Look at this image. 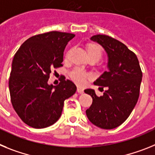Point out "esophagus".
Segmentation results:
<instances>
[{"label": "esophagus", "mask_w": 155, "mask_h": 155, "mask_svg": "<svg viewBox=\"0 0 155 155\" xmlns=\"http://www.w3.org/2000/svg\"><path fill=\"white\" fill-rule=\"evenodd\" d=\"M77 92L80 94H83L84 93V91H83V89L80 88V87H78L77 88Z\"/></svg>", "instance_id": "esophagus-1"}]
</instances>
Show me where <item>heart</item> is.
I'll use <instances>...</instances> for the list:
<instances>
[{
    "instance_id": "heart-1",
    "label": "heart",
    "mask_w": 155,
    "mask_h": 155,
    "mask_svg": "<svg viewBox=\"0 0 155 155\" xmlns=\"http://www.w3.org/2000/svg\"><path fill=\"white\" fill-rule=\"evenodd\" d=\"M88 57H95L100 59L102 57V50L98 45L92 44L88 48ZM70 77L74 82L79 85H83L87 83V79H90L92 76L88 72L79 67H76L70 72Z\"/></svg>"
}]
</instances>
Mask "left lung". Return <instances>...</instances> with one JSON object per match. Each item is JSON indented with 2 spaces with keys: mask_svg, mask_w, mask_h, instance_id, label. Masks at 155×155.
Returning <instances> with one entry per match:
<instances>
[{
  "mask_svg": "<svg viewBox=\"0 0 155 155\" xmlns=\"http://www.w3.org/2000/svg\"><path fill=\"white\" fill-rule=\"evenodd\" d=\"M91 40L105 50L108 70L94 83L100 88L107 87L102 96H97L92 89L84 91L93 98L86 113L94 125L111 130L122 125L134 110L139 98L142 71L137 55L122 42L106 35H95Z\"/></svg>",
  "mask_w": 155,
  "mask_h": 155,
  "instance_id": "obj_1",
  "label": "left lung"
}]
</instances>
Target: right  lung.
<instances>
[{
	"label": "right lung",
	"instance_id": "add662e5",
	"mask_svg": "<svg viewBox=\"0 0 155 155\" xmlns=\"http://www.w3.org/2000/svg\"><path fill=\"white\" fill-rule=\"evenodd\" d=\"M72 33L52 31L30 37L14 56L9 77L11 101L25 124L36 129L57 122L64 101L72 96L76 87L62 79L58 85L48 83L53 68L62 66L64 50Z\"/></svg>",
	"mask_w": 155,
	"mask_h": 155
}]
</instances>
